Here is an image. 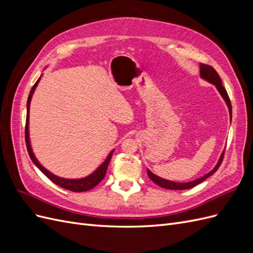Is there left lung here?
Returning a JSON list of instances; mask_svg holds the SVG:
<instances>
[{
    "instance_id": "1",
    "label": "left lung",
    "mask_w": 253,
    "mask_h": 253,
    "mask_svg": "<svg viewBox=\"0 0 253 253\" xmlns=\"http://www.w3.org/2000/svg\"><path fill=\"white\" fill-rule=\"evenodd\" d=\"M200 68H201V77L203 79L207 80L208 82L214 84V85H215L216 88L218 89L220 95L223 96V98L225 99V101H226L228 108H229V113H230V118L232 119V108H231L230 99H229V96L227 94L226 88L223 86V83H221V79L219 78L217 72L214 70L212 66H210L208 64H204V63H201ZM224 155H225V152H223V154L220 155V158L218 160L217 165L215 166V168H214L212 171H210L208 174L204 175L203 177L195 179L193 181H190V182H175V181H170V180H167V179H164V178H160V177H158V176H156L155 174H153L150 170H148V175H149V177L152 181H154L156 185H158L159 187H162V188H165V189H169V190H187V189H191V188L197 186L198 183L203 182L205 179L208 178L209 176H211L212 174H214L217 171L221 162H223Z\"/></svg>"
}]
</instances>
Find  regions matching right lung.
I'll list each match as a JSON object with an SVG mask.
<instances>
[{"instance_id": "obj_1", "label": "right lung", "mask_w": 253, "mask_h": 253, "mask_svg": "<svg viewBox=\"0 0 253 253\" xmlns=\"http://www.w3.org/2000/svg\"><path fill=\"white\" fill-rule=\"evenodd\" d=\"M39 80H40V78H39ZM39 80H38L34 84V86H33L32 90H30L28 99H27V115H26V125H25V142H26V148H27V151H28V154L30 156V159L33 160V163L38 168H39V169L42 171V173L45 176H46V177H48L52 182H55L56 185H58L61 188L73 191V192H84V191H88L90 189H93L94 187H96L98 183L104 178L106 170H108V167H109V164L111 162V158H112V155H113V152L114 151H112L110 153L108 158L105 159V162L100 167H99L98 169L93 174L87 176V177H85V178H81V179H65V178L58 177V176L53 175L50 172H48L46 169H44V168L39 164V162H38L37 158L34 155V153L32 151V147H30V143H29L28 116H29L30 100H32V97H33V94H34V91H35V88L37 87L38 83H39Z\"/></svg>"}]
</instances>
